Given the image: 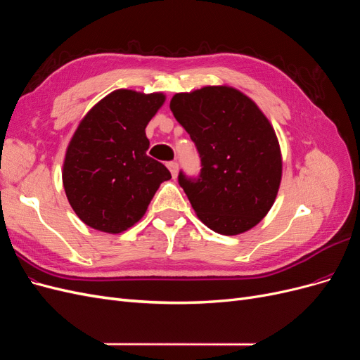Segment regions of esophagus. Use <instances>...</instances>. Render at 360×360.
I'll return each instance as SVG.
<instances>
[{
  "label": "esophagus",
  "mask_w": 360,
  "mask_h": 360,
  "mask_svg": "<svg viewBox=\"0 0 360 360\" xmlns=\"http://www.w3.org/2000/svg\"><path fill=\"white\" fill-rule=\"evenodd\" d=\"M167 167H168V169L171 171V176H172V179H176L177 177V172H179V165H177V162H168L167 163Z\"/></svg>",
  "instance_id": "obj_1"
}]
</instances>
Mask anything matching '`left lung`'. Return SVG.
<instances>
[{
  "mask_svg": "<svg viewBox=\"0 0 360 360\" xmlns=\"http://www.w3.org/2000/svg\"><path fill=\"white\" fill-rule=\"evenodd\" d=\"M171 111L201 159L179 184L210 230L236 236L255 226L278 195L282 159L274 127L248 96L226 85L179 93Z\"/></svg>",
  "mask_w": 360,
  "mask_h": 360,
  "instance_id": "left-lung-1",
  "label": "left lung"
}]
</instances>
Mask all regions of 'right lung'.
Returning <instances> with one entry per match:
<instances>
[{"label": "right lung", "instance_id": "obj_1", "mask_svg": "<svg viewBox=\"0 0 360 360\" xmlns=\"http://www.w3.org/2000/svg\"><path fill=\"white\" fill-rule=\"evenodd\" d=\"M163 102L162 93L115 90L76 129L63 184L75 213L94 230L126 231L144 216L160 183L171 179L168 168L146 153V127Z\"/></svg>", "mask_w": 360, "mask_h": 360}]
</instances>
